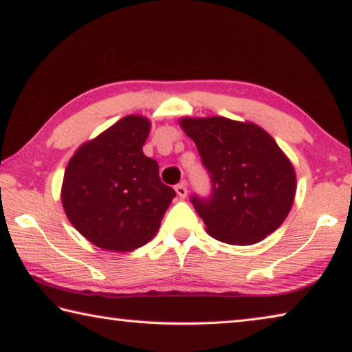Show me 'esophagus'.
Here are the masks:
<instances>
[{
  "mask_svg": "<svg viewBox=\"0 0 352 352\" xmlns=\"http://www.w3.org/2000/svg\"><path fill=\"white\" fill-rule=\"evenodd\" d=\"M175 191H177V194H178V196H180L182 199H185V197H186V194H188V190H186V183H185V182L178 183V185L175 186Z\"/></svg>",
  "mask_w": 352,
  "mask_h": 352,
  "instance_id": "obj_1",
  "label": "esophagus"
}]
</instances>
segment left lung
<instances>
[{
	"instance_id": "obj_1",
	"label": "left lung",
	"mask_w": 352,
	"mask_h": 352,
	"mask_svg": "<svg viewBox=\"0 0 352 352\" xmlns=\"http://www.w3.org/2000/svg\"><path fill=\"white\" fill-rule=\"evenodd\" d=\"M210 177L191 204L219 242L251 245L281 226L296 196V172L264 129L224 117L183 118Z\"/></svg>"
}]
</instances>
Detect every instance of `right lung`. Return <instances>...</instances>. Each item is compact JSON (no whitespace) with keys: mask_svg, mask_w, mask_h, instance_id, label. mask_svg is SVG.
Masks as SVG:
<instances>
[{"mask_svg":"<svg viewBox=\"0 0 352 352\" xmlns=\"http://www.w3.org/2000/svg\"><path fill=\"white\" fill-rule=\"evenodd\" d=\"M148 120L128 115L72 156L63 178V208L78 232L109 251H133L158 232L175 191L144 155Z\"/></svg>","mask_w":352,"mask_h":352,"instance_id":"right-lung-1","label":"right lung"}]
</instances>
